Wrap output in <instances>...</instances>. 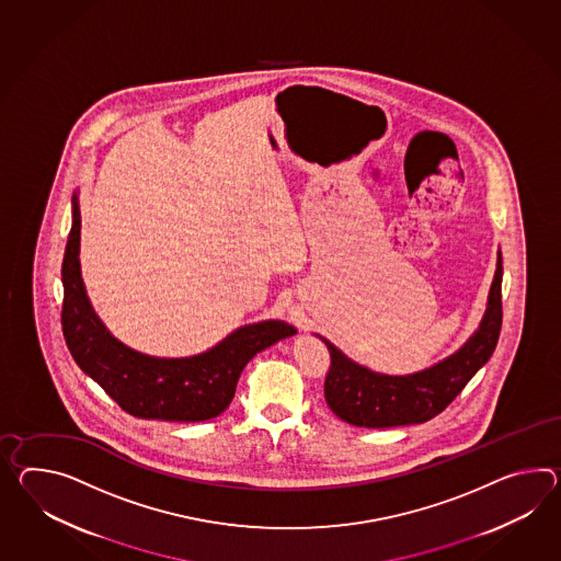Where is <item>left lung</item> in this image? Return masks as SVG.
Returning a JSON list of instances; mask_svg holds the SVG:
<instances>
[{
    "mask_svg": "<svg viewBox=\"0 0 561 561\" xmlns=\"http://www.w3.org/2000/svg\"><path fill=\"white\" fill-rule=\"evenodd\" d=\"M501 284L503 255L499 251L486 310L479 329L456 353L410 375H385L370 370L318 334L330 351L324 397L332 413H336L342 422L358 427L424 424L436 417L465 389L477 370L486 365L496 348L503 324Z\"/></svg>",
    "mask_w": 561,
    "mask_h": 561,
    "instance_id": "1",
    "label": "left lung"
}]
</instances>
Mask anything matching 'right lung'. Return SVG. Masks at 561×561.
<instances>
[{
    "instance_id": "add662e5",
    "label": "right lung",
    "mask_w": 561,
    "mask_h": 561,
    "mask_svg": "<svg viewBox=\"0 0 561 561\" xmlns=\"http://www.w3.org/2000/svg\"><path fill=\"white\" fill-rule=\"evenodd\" d=\"M81 210L72 194V227L62 260V332L70 355L122 410L141 420L205 422L220 415L253 356L298 330L284 320H261L232 330L198 355L150 356L117 341L96 316L81 275Z\"/></svg>"
}]
</instances>
